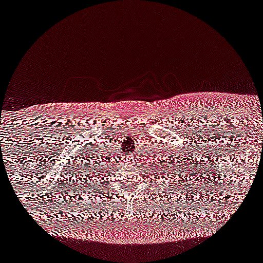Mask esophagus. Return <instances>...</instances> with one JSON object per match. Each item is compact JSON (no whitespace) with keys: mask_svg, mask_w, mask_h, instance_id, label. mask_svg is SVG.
<instances>
[{"mask_svg":"<svg viewBox=\"0 0 263 263\" xmlns=\"http://www.w3.org/2000/svg\"><path fill=\"white\" fill-rule=\"evenodd\" d=\"M124 162H127L128 164H133V165H135V164H137V159H135L134 156H128L126 160H124Z\"/></svg>","mask_w":263,"mask_h":263,"instance_id":"esophagus-1","label":"esophagus"}]
</instances>
